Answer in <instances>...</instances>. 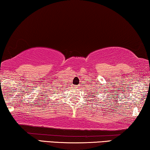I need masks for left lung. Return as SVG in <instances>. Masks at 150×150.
Masks as SVG:
<instances>
[{
    "mask_svg": "<svg viewBox=\"0 0 150 150\" xmlns=\"http://www.w3.org/2000/svg\"><path fill=\"white\" fill-rule=\"evenodd\" d=\"M94 95H95V94H94Z\"/></svg>",
    "mask_w": 150,
    "mask_h": 150,
    "instance_id": "obj_1",
    "label": "left lung"
}]
</instances>
